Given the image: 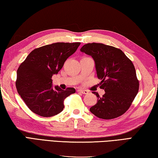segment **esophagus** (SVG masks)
Instances as JSON below:
<instances>
[{
  "mask_svg": "<svg viewBox=\"0 0 158 158\" xmlns=\"http://www.w3.org/2000/svg\"><path fill=\"white\" fill-rule=\"evenodd\" d=\"M77 92L79 93H81V94H87L89 92H88L87 90H85V89H78L77 90Z\"/></svg>",
  "mask_w": 158,
  "mask_h": 158,
  "instance_id": "1",
  "label": "esophagus"
}]
</instances>
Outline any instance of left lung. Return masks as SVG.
I'll return each mask as SVG.
<instances>
[{
	"instance_id": "8db88e82",
	"label": "left lung",
	"mask_w": 158,
	"mask_h": 158,
	"mask_svg": "<svg viewBox=\"0 0 158 158\" xmlns=\"http://www.w3.org/2000/svg\"><path fill=\"white\" fill-rule=\"evenodd\" d=\"M81 51L95 61L98 78L101 80L102 97L94 92L98 100L90 112L103 119H112L123 114L131 107L139 91V82L132 61L119 48L100 43H89Z\"/></svg>"
}]
</instances>
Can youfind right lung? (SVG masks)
I'll use <instances>...</instances> for the list:
<instances>
[{"label":"right lung","mask_w":158,"mask_h":158,"mask_svg":"<svg viewBox=\"0 0 158 158\" xmlns=\"http://www.w3.org/2000/svg\"><path fill=\"white\" fill-rule=\"evenodd\" d=\"M80 42H57L35 48L27 55L17 70L16 87L28 108L35 114L50 117L59 114L64 101L76 92L52 88V76L62 68L66 59L76 52Z\"/></svg>","instance_id":"add662e5"}]
</instances>
